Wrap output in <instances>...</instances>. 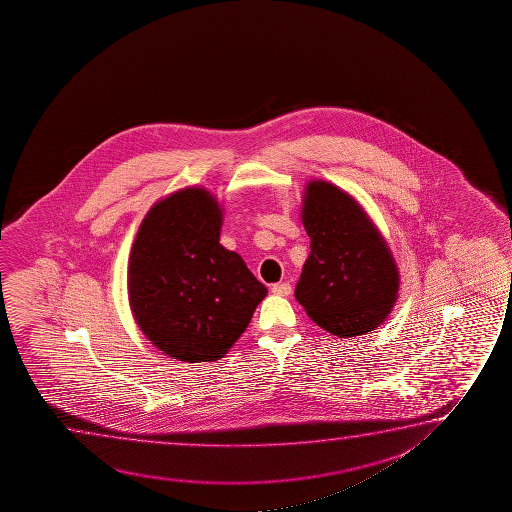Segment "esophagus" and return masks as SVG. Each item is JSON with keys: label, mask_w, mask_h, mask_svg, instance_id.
<instances>
[{"label": "esophagus", "mask_w": 512, "mask_h": 512, "mask_svg": "<svg viewBox=\"0 0 512 512\" xmlns=\"http://www.w3.org/2000/svg\"><path fill=\"white\" fill-rule=\"evenodd\" d=\"M271 292L274 295H283V297H287V295L292 294V287H290V283H276L271 287Z\"/></svg>", "instance_id": "1"}]
</instances>
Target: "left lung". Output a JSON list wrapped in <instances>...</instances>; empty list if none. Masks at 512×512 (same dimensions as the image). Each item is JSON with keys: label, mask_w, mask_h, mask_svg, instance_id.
I'll use <instances>...</instances> for the list:
<instances>
[{"label": "left lung", "mask_w": 512, "mask_h": 512, "mask_svg": "<svg viewBox=\"0 0 512 512\" xmlns=\"http://www.w3.org/2000/svg\"><path fill=\"white\" fill-rule=\"evenodd\" d=\"M302 224L311 252L295 287L309 318L337 337L364 336L390 315L399 295V267L364 208L325 180L306 185Z\"/></svg>", "instance_id": "left-lung-1"}]
</instances>
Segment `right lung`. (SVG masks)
<instances>
[{
	"label": "right lung",
	"instance_id": "add662e5",
	"mask_svg": "<svg viewBox=\"0 0 512 512\" xmlns=\"http://www.w3.org/2000/svg\"><path fill=\"white\" fill-rule=\"evenodd\" d=\"M222 220L210 190H176L148 210L129 255L134 320L157 350L189 364L224 358L267 295L241 255L220 245Z\"/></svg>",
	"mask_w": 512,
	"mask_h": 512
}]
</instances>
